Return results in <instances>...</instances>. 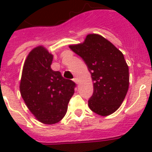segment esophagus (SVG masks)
I'll return each mask as SVG.
<instances>
[{
  "label": "esophagus",
  "instance_id": "obj_1",
  "mask_svg": "<svg viewBox=\"0 0 152 152\" xmlns=\"http://www.w3.org/2000/svg\"><path fill=\"white\" fill-rule=\"evenodd\" d=\"M72 80H73L76 83H78V80H77V78H76V77H74V78L72 79Z\"/></svg>",
  "mask_w": 152,
  "mask_h": 152
}]
</instances>
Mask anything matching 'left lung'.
<instances>
[{"label": "left lung", "mask_w": 152, "mask_h": 152, "mask_svg": "<svg viewBox=\"0 0 152 152\" xmlns=\"http://www.w3.org/2000/svg\"><path fill=\"white\" fill-rule=\"evenodd\" d=\"M69 48L85 62L94 81V92L88 100L91 110L101 116L114 113L129 85V66L122 53L97 34H88L83 42Z\"/></svg>", "instance_id": "1"}]
</instances>
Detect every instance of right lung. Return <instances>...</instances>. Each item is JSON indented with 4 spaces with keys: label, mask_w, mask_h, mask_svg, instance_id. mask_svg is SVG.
Instances as JSON below:
<instances>
[{
    "label": "right lung",
    "mask_w": 152,
    "mask_h": 152,
    "mask_svg": "<svg viewBox=\"0 0 152 152\" xmlns=\"http://www.w3.org/2000/svg\"><path fill=\"white\" fill-rule=\"evenodd\" d=\"M53 55L42 46L34 48L25 60L20 90L27 108L46 125L64 118L76 83L51 69Z\"/></svg>",
    "instance_id": "obj_1"
}]
</instances>
